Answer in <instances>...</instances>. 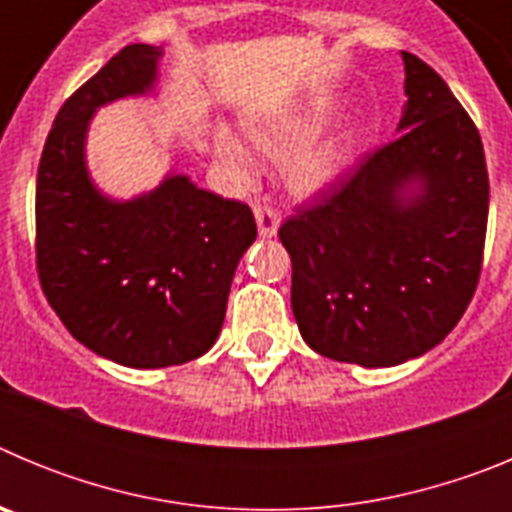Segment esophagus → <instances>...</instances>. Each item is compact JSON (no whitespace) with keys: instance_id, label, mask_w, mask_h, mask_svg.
<instances>
[{"instance_id":"esophagus-1","label":"esophagus","mask_w":512,"mask_h":512,"mask_svg":"<svg viewBox=\"0 0 512 512\" xmlns=\"http://www.w3.org/2000/svg\"><path fill=\"white\" fill-rule=\"evenodd\" d=\"M253 215H256V225H259V233L264 238H274L279 230V223H282V217L274 207L269 205H256L253 207Z\"/></svg>"}]
</instances>
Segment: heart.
I'll return each mask as SVG.
<instances>
[{
	"label": "heart",
	"instance_id": "1",
	"mask_svg": "<svg viewBox=\"0 0 512 512\" xmlns=\"http://www.w3.org/2000/svg\"><path fill=\"white\" fill-rule=\"evenodd\" d=\"M312 133H315V125L310 117L302 115L271 117L248 128V138L266 158L287 161L284 182L289 192L297 197H315L333 187L341 179L348 161V146L343 135H330L320 143L302 148ZM215 151L238 179H251L256 161L241 138H235L228 130H220L215 135Z\"/></svg>",
	"mask_w": 512,
	"mask_h": 512
}]
</instances>
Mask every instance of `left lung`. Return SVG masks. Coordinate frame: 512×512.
Returning a JSON list of instances; mask_svg holds the SVG:
<instances>
[{
    "label": "left lung",
    "instance_id": "left-lung-1",
    "mask_svg": "<svg viewBox=\"0 0 512 512\" xmlns=\"http://www.w3.org/2000/svg\"><path fill=\"white\" fill-rule=\"evenodd\" d=\"M402 61L400 135L279 228L305 343L369 369L423 356L454 330L477 289L490 207L472 117L428 63Z\"/></svg>",
    "mask_w": 512,
    "mask_h": 512
}]
</instances>
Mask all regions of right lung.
<instances>
[{"instance_id":"obj_1","label":"right lung","mask_w":512,"mask_h":512,"mask_svg":"<svg viewBox=\"0 0 512 512\" xmlns=\"http://www.w3.org/2000/svg\"><path fill=\"white\" fill-rule=\"evenodd\" d=\"M161 48L125 45L58 110L38 166L35 256L45 297L79 343L133 369L176 366L220 336L230 282L256 241L248 205L169 174L117 202L97 189L84 143L94 112L153 92Z\"/></svg>"}]
</instances>
